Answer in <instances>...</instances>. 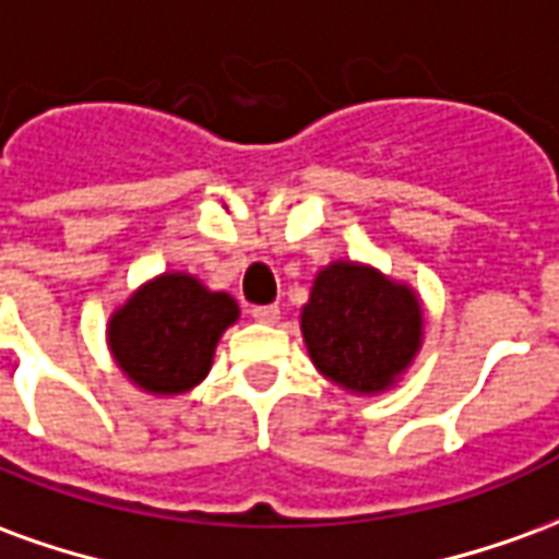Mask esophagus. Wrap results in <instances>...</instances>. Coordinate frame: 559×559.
Returning <instances> with one entry per match:
<instances>
[{
    "label": "esophagus",
    "mask_w": 559,
    "mask_h": 559,
    "mask_svg": "<svg viewBox=\"0 0 559 559\" xmlns=\"http://www.w3.org/2000/svg\"><path fill=\"white\" fill-rule=\"evenodd\" d=\"M251 317H254L257 323H266V326H272V323H278L281 320V308L278 305H257L254 311H251Z\"/></svg>",
    "instance_id": "obj_1"
}]
</instances>
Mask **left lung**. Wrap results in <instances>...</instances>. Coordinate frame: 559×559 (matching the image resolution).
<instances>
[{
  "mask_svg": "<svg viewBox=\"0 0 559 559\" xmlns=\"http://www.w3.org/2000/svg\"><path fill=\"white\" fill-rule=\"evenodd\" d=\"M299 329L329 383L371 399L395 386L419 356L425 308L407 281L371 263L332 260L311 281Z\"/></svg>",
  "mask_w": 559,
  "mask_h": 559,
  "instance_id": "obj_1",
  "label": "left lung"
}]
</instances>
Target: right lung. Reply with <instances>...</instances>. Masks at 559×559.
I'll return each mask as SVG.
<instances>
[{
  "label": "right lung",
  "instance_id": "add662e5",
  "mask_svg": "<svg viewBox=\"0 0 559 559\" xmlns=\"http://www.w3.org/2000/svg\"><path fill=\"white\" fill-rule=\"evenodd\" d=\"M239 320L230 293L209 290L191 272H160L128 293L107 320L116 368L146 395L191 392L212 371L221 335Z\"/></svg>",
  "mask_w": 559,
  "mask_h": 559
}]
</instances>
